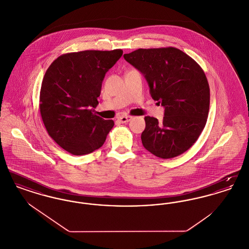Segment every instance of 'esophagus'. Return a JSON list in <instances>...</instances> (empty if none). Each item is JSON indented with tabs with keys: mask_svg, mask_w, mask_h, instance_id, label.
Returning a JSON list of instances; mask_svg holds the SVG:
<instances>
[{
	"mask_svg": "<svg viewBox=\"0 0 249 249\" xmlns=\"http://www.w3.org/2000/svg\"><path fill=\"white\" fill-rule=\"evenodd\" d=\"M130 119H131L130 116H122V117H119L118 120L121 123H127L130 121Z\"/></svg>",
	"mask_w": 249,
	"mask_h": 249,
	"instance_id": "esophagus-1",
	"label": "esophagus"
}]
</instances>
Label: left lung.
<instances>
[{
  "label": "left lung",
  "mask_w": 249,
  "mask_h": 249,
  "mask_svg": "<svg viewBox=\"0 0 249 249\" xmlns=\"http://www.w3.org/2000/svg\"><path fill=\"white\" fill-rule=\"evenodd\" d=\"M147 80L150 93L165 107L161 121L145 117L142 145L160 159L183 154L206 124L210 88L201 66L177 48H139L124 54Z\"/></svg>",
  "instance_id": "obj_1"
}]
</instances>
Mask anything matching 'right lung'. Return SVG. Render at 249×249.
Here are the masks:
<instances>
[{"instance_id": "obj_1", "label": "right lung", "mask_w": 249, "mask_h": 249, "mask_svg": "<svg viewBox=\"0 0 249 249\" xmlns=\"http://www.w3.org/2000/svg\"><path fill=\"white\" fill-rule=\"evenodd\" d=\"M121 49L62 54L46 71L40 90V114L48 135L74 156L93 152L106 142L113 120L93 114L107 71Z\"/></svg>"}]
</instances>
